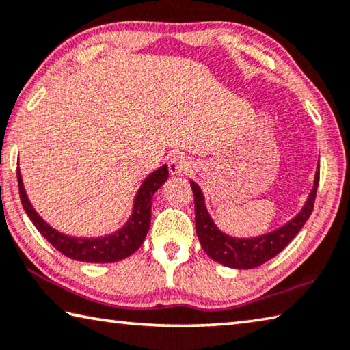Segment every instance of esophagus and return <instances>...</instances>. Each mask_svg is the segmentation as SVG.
<instances>
[{
    "label": "esophagus",
    "instance_id": "obj_1",
    "mask_svg": "<svg viewBox=\"0 0 350 350\" xmlns=\"http://www.w3.org/2000/svg\"><path fill=\"white\" fill-rule=\"evenodd\" d=\"M191 167V161H189V157L185 154H176L170 159V163H168V168H170V173L171 176H180V174H185L187 171Z\"/></svg>",
    "mask_w": 350,
    "mask_h": 350
}]
</instances>
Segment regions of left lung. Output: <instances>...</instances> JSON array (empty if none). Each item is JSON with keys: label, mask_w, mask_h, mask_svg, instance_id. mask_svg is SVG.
<instances>
[{"label": "left lung", "mask_w": 350, "mask_h": 350, "mask_svg": "<svg viewBox=\"0 0 350 350\" xmlns=\"http://www.w3.org/2000/svg\"><path fill=\"white\" fill-rule=\"evenodd\" d=\"M320 170L317 168L314 185L308 196L306 202L294 217L284 225L275 228L274 231L260 234L254 237H234L220 230L208 213L205 196L200 187L191 180V189L194 194L196 206V232L200 245L214 262L232 269H254L263 265L268 260L274 258L291 243L303 225L306 224L310 213L314 209L317 188H319Z\"/></svg>", "instance_id": "1"}]
</instances>
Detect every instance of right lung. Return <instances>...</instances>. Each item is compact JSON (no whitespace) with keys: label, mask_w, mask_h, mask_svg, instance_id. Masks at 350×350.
<instances>
[{"label":"right lung","mask_w":350,"mask_h":350,"mask_svg":"<svg viewBox=\"0 0 350 350\" xmlns=\"http://www.w3.org/2000/svg\"><path fill=\"white\" fill-rule=\"evenodd\" d=\"M18 188H20L21 203L31 224L42 234L44 239L68 258L85 263H114L135 254L147 237L151 224V202L153 196L168 179V167L162 165L153 173L145 177L133 199V209L129 220L111 234L99 237H76L56 231L44 220L31 205L25 193L20 168L16 170Z\"/></svg>","instance_id":"obj_1"}]
</instances>
